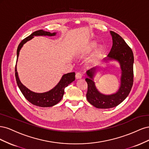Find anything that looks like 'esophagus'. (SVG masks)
Listing matches in <instances>:
<instances>
[{"mask_svg": "<svg viewBox=\"0 0 149 149\" xmlns=\"http://www.w3.org/2000/svg\"><path fill=\"white\" fill-rule=\"evenodd\" d=\"M81 78H82V74H81V73H79V72H78V73L76 74V78L77 79H81Z\"/></svg>", "mask_w": 149, "mask_h": 149, "instance_id": "esophagus-1", "label": "esophagus"}]
</instances>
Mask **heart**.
<instances>
[{"label":"heart","mask_w":149,"mask_h":149,"mask_svg":"<svg viewBox=\"0 0 149 149\" xmlns=\"http://www.w3.org/2000/svg\"><path fill=\"white\" fill-rule=\"evenodd\" d=\"M97 46V43L96 42H91L87 46V47L85 48L84 52L85 53H89L91 51H93V49L96 48V47ZM103 51V48L102 47H99L97 49L96 52H94V55H93V56L91 57V59L89 60V63L90 64H93L94 63H96L98 60L99 58H100L102 55V53Z\"/></svg>","instance_id":"heart-1"}]
</instances>
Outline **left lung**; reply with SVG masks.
I'll return each mask as SVG.
<instances>
[{"label":"left lung","mask_w":149,"mask_h":149,"mask_svg":"<svg viewBox=\"0 0 149 149\" xmlns=\"http://www.w3.org/2000/svg\"><path fill=\"white\" fill-rule=\"evenodd\" d=\"M112 46L109 53L104 61H116L120 68V84L116 93L111 94H104L98 91L94 78L100 66L94 67L86 71L88 78L85 80L88 84L86 97L88 101L91 105L99 109H109L118 106L127 97L132 89L134 80V55L127 44L119 35L111 31Z\"/></svg>","instance_id":"8db88e82"}]
</instances>
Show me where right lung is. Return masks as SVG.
I'll return each instance as SVG.
<instances>
[{
  "label": "right lung",
  "instance_id": "1",
  "mask_svg": "<svg viewBox=\"0 0 149 149\" xmlns=\"http://www.w3.org/2000/svg\"><path fill=\"white\" fill-rule=\"evenodd\" d=\"M56 33H50L49 31H44L43 30H40L36 31L33 33L29 35L28 37L24 39L19 44V47L17 48V62L19 58V53L21 48L23 47L24 45L27 42L31 39H32L35 36H52L56 35ZM15 78L17 81V83L19 86L22 93L23 94L24 97L32 104L42 107H52L56 105V104L59 102L65 93V89L67 87L68 84L75 80V73L72 72L67 74H65L62 76V77L55 87L47 92H45L42 93H35L31 91L29 89L21 83L20 79L19 78V75L17 71V63L15 66Z\"/></svg>",
  "mask_w": 149,
  "mask_h": 149
}]
</instances>
